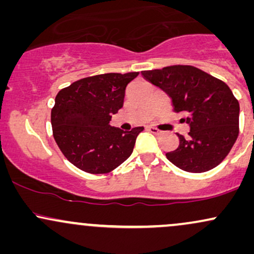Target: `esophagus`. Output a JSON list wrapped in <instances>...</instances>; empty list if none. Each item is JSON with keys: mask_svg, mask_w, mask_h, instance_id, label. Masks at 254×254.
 Here are the masks:
<instances>
[{"mask_svg": "<svg viewBox=\"0 0 254 254\" xmlns=\"http://www.w3.org/2000/svg\"><path fill=\"white\" fill-rule=\"evenodd\" d=\"M148 131H150L151 133H155V135H159V133H161V131H160L159 129H156V127H148Z\"/></svg>", "mask_w": 254, "mask_h": 254, "instance_id": "esophagus-1", "label": "esophagus"}]
</instances>
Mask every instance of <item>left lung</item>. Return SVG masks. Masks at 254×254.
<instances>
[{
	"label": "left lung",
	"mask_w": 254,
	"mask_h": 254,
	"mask_svg": "<svg viewBox=\"0 0 254 254\" xmlns=\"http://www.w3.org/2000/svg\"><path fill=\"white\" fill-rule=\"evenodd\" d=\"M142 75L167 93L176 112L188 113L189 137L166 154L180 170L210 171L223 161L239 135V101L223 81L192 65H171Z\"/></svg>",
	"instance_id": "1"
}]
</instances>
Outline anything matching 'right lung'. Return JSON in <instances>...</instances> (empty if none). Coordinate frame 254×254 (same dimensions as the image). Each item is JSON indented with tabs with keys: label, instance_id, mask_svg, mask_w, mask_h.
<instances>
[{
	"label": "right lung",
	"instance_id": "1",
	"mask_svg": "<svg viewBox=\"0 0 254 254\" xmlns=\"http://www.w3.org/2000/svg\"><path fill=\"white\" fill-rule=\"evenodd\" d=\"M138 72H109L75 81L61 89L51 110L55 141L63 155L87 173H109L132 153L143 127H111L123 107L125 88Z\"/></svg>",
	"mask_w": 254,
	"mask_h": 254
}]
</instances>
